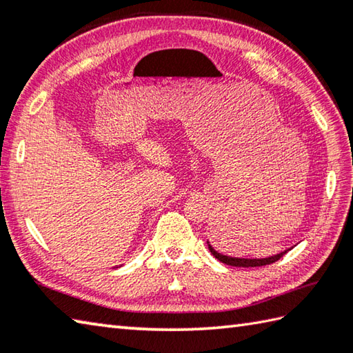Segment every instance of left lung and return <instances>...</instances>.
<instances>
[{
    "mask_svg": "<svg viewBox=\"0 0 353 353\" xmlns=\"http://www.w3.org/2000/svg\"><path fill=\"white\" fill-rule=\"evenodd\" d=\"M208 245H209V250L212 252V255H214L218 259V261H221V263L228 264V265H235V268H261V265H268V264L278 261V259H280L283 255H285L290 250V249H288V250L281 252V254L269 256V258H259V259L254 258V259H252V258H236V256L223 255V254H219V252H216L214 248H212L209 241H208Z\"/></svg>",
    "mask_w": 353,
    "mask_h": 353,
    "instance_id": "1",
    "label": "left lung"
}]
</instances>
